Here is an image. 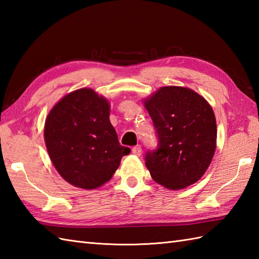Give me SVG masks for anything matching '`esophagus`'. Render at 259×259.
<instances>
[{
    "label": "esophagus",
    "instance_id": "obj_1",
    "mask_svg": "<svg viewBox=\"0 0 259 259\" xmlns=\"http://www.w3.org/2000/svg\"><path fill=\"white\" fill-rule=\"evenodd\" d=\"M141 152H142V149H141L140 146H136V147L133 148V153H134V155L139 157L141 155Z\"/></svg>",
    "mask_w": 259,
    "mask_h": 259
}]
</instances>
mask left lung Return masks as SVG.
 <instances>
[{
    "label": "left lung",
    "mask_w": 259,
    "mask_h": 259,
    "mask_svg": "<svg viewBox=\"0 0 259 259\" xmlns=\"http://www.w3.org/2000/svg\"><path fill=\"white\" fill-rule=\"evenodd\" d=\"M158 138L146 152L152 179L168 189H183L206 172L216 149L217 125L211 107L183 87H163L145 102Z\"/></svg>",
    "instance_id": "left-lung-1"
}]
</instances>
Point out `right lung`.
I'll list each match as a JSON object with an SVG mask.
<instances>
[{"instance_id": "obj_1", "label": "right lung", "mask_w": 259, "mask_h": 259, "mask_svg": "<svg viewBox=\"0 0 259 259\" xmlns=\"http://www.w3.org/2000/svg\"><path fill=\"white\" fill-rule=\"evenodd\" d=\"M109 102L91 89L61 99L48 114L45 140L58 172L69 184L95 189L111 179L130 148L119 144Z\"/></svg>"}]
</instances>
